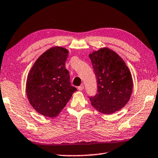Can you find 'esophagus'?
Here are the masks:
<instances>
[{"mask_svg": "<svg viewBox=\"0 0 158 158\" xmlns=\"http://www.w3.org/2000/svg\"><path fill=\"white\" fill-rule=\"evenodd\" d=\"M83 89H84V85H81V86L78 87V90L82 91V90H83Z\"/></svg>", "mask_w": 158, "mask_h": 158, "instance_id": "34e87169", "label": "esophagus"}]
</instances>
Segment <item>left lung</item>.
Segmentation results:
<instances>
[{
  "instance_id": "left-lung-1",
  "label": "left lung",
  "mask_w": 158,
  "mask_h": 158,
  "mask_svg": "<svg viewBox=\"0 0 158 158\" xmlns=\"http://www.w3.org/2000/svg\"><path fill=\"white\" fill-rule=\"evenodd\" d=\"M97 78L98 91L90 97L92 106L98 112L110 114L120 110L129 101L133 82L131 71L119 55L108 48L89 55Z\"/></svg>"
}]
</instances>
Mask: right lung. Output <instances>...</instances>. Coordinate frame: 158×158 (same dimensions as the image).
<instances>
[{
	"label": "right lung",
	"instance_id": "obj_1",
	"mask_svg": "<svg viewBox=\"0 0 158 158\" xmlns=\"http://www.w3.org/2000/svg\"><path fill=\"white\" fill-rule=\"evenodd\" d=\"M68 53L63 47H52L40 55L27 75V99L33 108L45 117H57L77 91L71 85L65 68Z\"/></svg>",
	"mask_w": 158,
	"mask_h": 158
}]
</instances>
